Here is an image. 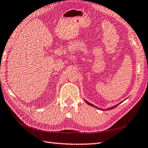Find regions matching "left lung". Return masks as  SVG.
Listing matches in <instances>:
<instances>
[{"label": "left lung", "mask_w": 148, "mask_h": 148, "mask_svg": "<svg viewBox=\"0 0 148 148\" xmlns=\"http://www.w3.org/2000/svg\"><path fill=\"white\" fill-rule=\"evenodd\" d=\"M85 102H86V103H87L88 104H89V105H90V106H93V107H95V106L94 105H93V104H90V103H88V102H87V101H85ZM119 104H116V106H113V107H111V108H108V109H106V110H112V109H114V108H115L117 106H119ZM96 108H97L96 106Z\"/></svg>", "instance_id": "obj_1"}]
</instances>
